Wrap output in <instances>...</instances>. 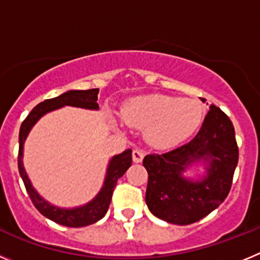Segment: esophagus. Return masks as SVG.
<instances>
[{
  "mask_svg": "<svg viewBox=\"0 0 260 260\" xmlns=\"http://www.w3.org/2000/svg\"><path fill=\"white\" fill-rule=\"evenodd\" d=\"M144 157V153L141 150H134L133 151V161L134 162H142Z\"/></svg>",
  "mask_w": 260,
  "mask_h": 260,
  "instance_id": "obj_1",
  "label": "esophagus"
}]
</instances>
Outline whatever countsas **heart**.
I'll use <instances>...</instances> for the list:
<instances>
[{
    "label": "heart",
    "instance_id": "b5f03b06",
    "mask_svg": "<svg viewBox=\"0 0 260 260\" xmlns=\"http://www.w3.org/2000/svg\"><path fill=\"white\" fill-rule=\"evenodd\" d=\"M119 114L126 125L147 127L148 143L167 150L187 141L201 127L206 112L195 99L153 93L128 99Z\"/></svg>",
    "mask_w": 260,
    "mask_h": 260
}]
</instances>
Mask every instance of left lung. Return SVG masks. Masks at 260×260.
I'll list each match as a JSON object with an SVG mask.
<instances>
[{"label": "left lung", "instance_id": "obj_1", "mask_svg": "<svg viewBox=\"0 0 260 260\" xmlns=\"http://www.w3.org/2000/svg\"><path fill=\"white\" fill-rule=\"evenodd\" d=\"M237 162L233 123L220 108L210 105L192 141L171 152L152 153L143 158L148 172V210L171 224L199 221L228 197ZM198 164H204L206 173L198 179L185 177L183 173Z\"/></svg>", "mask_w": 260, "mask_h": 260}]
</instances>
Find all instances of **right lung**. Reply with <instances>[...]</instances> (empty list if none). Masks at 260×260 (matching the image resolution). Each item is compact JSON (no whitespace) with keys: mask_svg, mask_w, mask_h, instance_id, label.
<instances>
[{"mask_svg":"<svg viewBox=\"0 0 260 260\" xmlns=\"http://www.w3.org/2000/svg\"><path fill=\"white\" fill-rule=\"evenodd\" d=\"M98 93L99 88L92 89H70L68 92L62 93L54 99L44 100L43 103L36 105L34 109L29 112L27 118L22 122L19 130V153H18V169L22 177L26 190L28 192L32 203L38 208L41 215H44L52 221L57 222L59 225H65L69 228H80V226H87L93 222L103 219L109 208L112 195H113L114 187L117 185L118 178L125 174L130 165H132V150H126L119 155L113 156L109 160V164L107 168V174H105L104 185L98 192L95 198L88 203L79 206L74 208H61L57 206H53L49 202L45 201L40 194L32 186L31 181L28 178L26 169L23 167V146L28 137L31 128L34 127L36 122L44 114L53 112V110L59 109L62 107H77L83 108V109L98 110Z\"/></svg>","mask_w":260,"mask_h":260,"instance_id":"add662e5","label":"right lung"}]
</instances>
